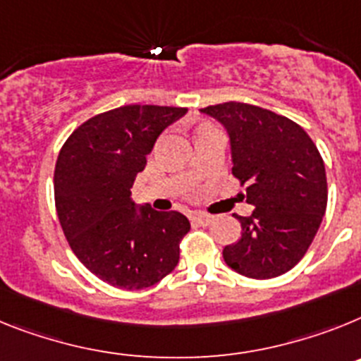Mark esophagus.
Returning <instances> with one entry per match:
<instances>
[{"mask_svg": "<svg viewBox=\"0 0 361 361\" xmlns=\"http://www.w3.org/2000/svg\"><path fill=\"white\" fill-rule=\"evenodd\" d=\"M212 219H214V216L207 214V212H194L192 214V221H196V224L200 225L212 224Z\"/></svg>", "mask_w": 361, "mask_h": 361, "instance_id": "obj_1", "label": "esophagus"}]
</instances>
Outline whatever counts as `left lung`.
Instances as JSON below:
<instances>
[{"label": "left lung", "instance_id": "1", "mask_svg": "<svg viewBox=\"0 0 361 361\" xmlns=\"http://www.w3.org/2000/svg\"><path fill=\"white\" fill-rule=\"evenodd\" d=\"M227 128L233 174L247 185L250 216H236L241 238L224 249L228 267L269 280L290 271L318 233L327 209L324 159L309 134L285 116L249 105L202 109Z\"/></svg>", "mask_w": 361, "mask_h": 361}]
</instances>
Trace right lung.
Returning a JSON list of instances; mask_svg holds the SVG:
<instances>
[{"label":"right lung","mask_w":361,"mask_h":361,"mask_svg":"<svg viewBox=\"0 0 361 361\" xmlns=\"http://www.w3.org/2000/svg\"><path fill=\"white\" fill-rule=\"evenodd\" d=\"M185 112L181 106H120L80 125L59 150V224L78 259L112 287L145 289L180 262L189 219L176 211L137 209L130 189L159 134Z\"/></svg>","instance_id":"add662e5"}]
</instances>
